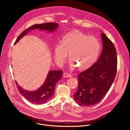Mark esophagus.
<instances>
[{
    "mask_svg": "<svg viewBox=\"0 0 130 130\" xmlns=\"http://www.w3.org/2000/svg\"><path fill=\"white\" fill-rule=\"evenodd\" d=\"M63 76L64 77H70L72 76V75L68 73H64L63 74Z\"/></svg>",
    "mask_w": 130,
    "mask_h": 130,
    "instance_id": "34e87169",
    "label": "esophagus"
}]
</instances>
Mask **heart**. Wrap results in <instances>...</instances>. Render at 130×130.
I'll list each match as a JSON object with an SVG mask.
<instances>
[{
  "instance_id": "b5f03b06",
  "label": "heart",
  "mask_w": 130,
  "mask_h": 130,
  "mask_svg": "<svg viewBox=\"0 0 130 130\" xmlns=\"http://www.w3.org/2000/svg\"><path fill=\"white\" fill-rule=\"evenodd\" d=\"M100 48V43L96 38L75 31L67 34L62 37L61 42L56 44L54 58L56 62L61 65L67 59L69 53L71 64L84 70L94 63Z\"/></svg>"
}]
</instances>
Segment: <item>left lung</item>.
<instances>
[{"mask_svg": "<svg viewBox=\"0 0 130 130\" xmlns=\"http://www.w3.org/2000/svg\"><path fill=\"white\" fill-rule=\"evenodd\" d=\"M103 48L96 62L77 75L78 89L74 99L79 105L91 106L99 103L110 90L117 70V55L115 45L102 34Z\"/></svg>", "mask_w": 130, "mask_h": 130, "instance_id": "obj_1", "label": "left lung"}]
</instances>
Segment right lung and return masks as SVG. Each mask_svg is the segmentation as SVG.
<instances>
[{
    "instance_id": "right-lung-1",
    "label": "right lung",
    "mask_w": 130,
    "mask_h": 130,
    "mask_svg": "<svg viewBox=\"0 0 130 130\" xmlns=\"http://www.w3.org/2000/svg\"><path fill=\"white\" fill-rule=\"evenodd\" d=\"M58 26V24L56 22H47L42 24H35L24 30L17 38L14 44L17 43L19 39L27 34L30 30L39 29L46 30L49 31H54ZM62 71H52L49 72L47 77L43 85L38 90L29 92L23 89L18 86L17 82V87L19 93L22 94L27 101L32 104H42L46 103L54 96L55 91V87L57 82L62 78Z\"/></svg>"
}]
</instances>
